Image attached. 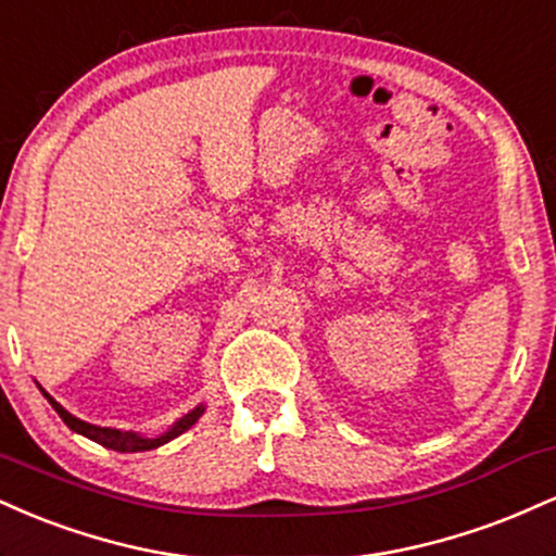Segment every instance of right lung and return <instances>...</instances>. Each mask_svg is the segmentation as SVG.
Segmentation results:
<instances>
[{
  "label": "right lung",
  "instance_id": "1",
  "mask_svg": "<svg viewBox=\"0 0 556 556\" xmlns=\"http://www.w3.org/2000/svg\"><path fill=\"white\" fill-rule=\"evenodd\" d=\"M43 395H46V401L51 403V408H54L56 414L62 416V421L67 424L72 432L88 437V440H93V442H98V445H103V447H109V450H116V453H140V450L159 447V445H163V442L174 440V437H179L181 432H187V429L192 427V424L198 421L200 414H202V406L194 408L192 414L185 416V419L176 421L166 434L153 437V440H150V437H140V434H132V432H119V429H109V427H93V424L80 421V419H77V416H72L70 410H64L62 406H59V403L49 393H43Z\"/></svg>",
  "mask_w": 556,
  "mask_h": 556
}]
</instances>
